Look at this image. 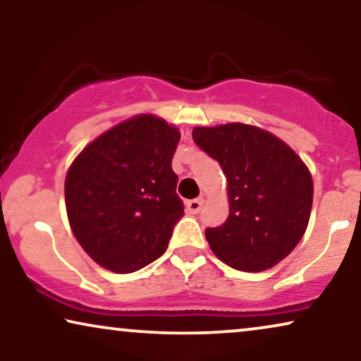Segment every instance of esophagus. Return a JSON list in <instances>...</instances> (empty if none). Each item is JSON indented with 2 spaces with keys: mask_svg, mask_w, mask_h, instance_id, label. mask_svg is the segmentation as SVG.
Instances as JSON below:
<instances>
[{
  "mask_svg": "<svg viewBox=\"0 0 361 361\" xmlns=\"http://www.w3.org/2000/svg\"><path fill=\"white\" fill-rule=\"evenodd\" d=\"M204 197H199V199H194V200H187L185 202V207L187 210H189V214H199L202 205H204Z\"/></svg>",
  "mask_w": 361,
  "mask_h": 361,
  "instance_id": "esophagus-1",
  "label": "esophagus"
}]
</instances>
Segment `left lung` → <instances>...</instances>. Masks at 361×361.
I'll use <instances>...</instances> for the list:
<instances>
[{
  "label": "left lung",
  "mask_w": 361,
  "mask_h": 361,
  "mask_svg": "<svg viewBox=\"0 0 361 361\" xmlns=\"http://www.w3.org/2000/svg\"><path fill=\"white\" fill-rule=\"evenodd\" d=\"M192 137L228 182V219L205 230L212 251L238 271L273 268L307 228L314 195L307 166L279 137L243 123L197 126Z\"/></svg>",
  "instance_id": "left-lung-1"
}]
</instances>
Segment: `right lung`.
<instances>
[{
	"mask_svg": "<svg viewBox=\"0 0 361 361\" xmlns=\"http://www.w3.org/2000/svg\"><path fill=\"white\" fill-rule=\"evenodd\" d=\"M179 140L162 118L137 115L98 136L68 167V224L103 268L126 274L164 255L184 215L172 171Z\"/></svg>",
	"mask_w": 361,
	"mask_h": 361,
	"instance_id": "add662e5",
	"label": "right lung"
}]
</instances>
